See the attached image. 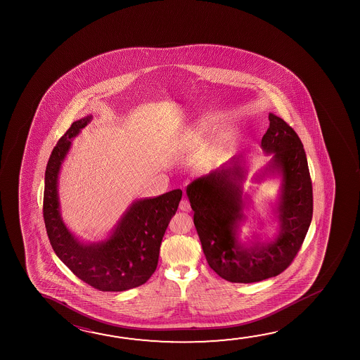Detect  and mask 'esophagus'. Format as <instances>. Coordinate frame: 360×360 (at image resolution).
I'll return each instance as SVG.
<instances>
[{
  "label": "esophagus",
  "instance_id": "obj_1",
  "mask_svg": "<svg viewBox=\"0 0 360 360\" xmlns=\"http://www.w3.org/2000/svg\"><path fill=\"white\" fill-rule=\"evenodd\" d=\"M179 210L183 211V212H189V211H191V203H189L188 200H186V198H183V200L179 202Z\"/></svg>",
  "mask_w": 360,
  "mask_h": 360
}]
</instances>
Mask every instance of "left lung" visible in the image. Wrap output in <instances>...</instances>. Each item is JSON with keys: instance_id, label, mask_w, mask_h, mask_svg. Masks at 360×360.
<instances>
[{"instance_id": "8db88e82", "label": "left lung", "mask_w": 360, "mask_h": 360, "mask_svg": "<svg viewBox=\"0 0 360 360\" xmlns=\"http://www.w3.org/2000/svg\"><path fill=\"white\" fill-rule=\"evenodd\" d=\"M270 127L261 147L272 158L259 179L281 177L276 206L280 231L272 241L238 240L245 221L242 182L246 178L242 155L187 186L193 222L207 262L218 276L230 283H250L277 276L289 267L307 236L312 218L311 178L300 138L283 119L269 114Z\"/></svg>"}]
</instances>
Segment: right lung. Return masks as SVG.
<instances>
[{
    "instance_id": "add662e5",
    "label": "right lung",
    "mask_w": 360,
    "mask_h": 360,
    "mask_svg": "<svg viewBox=\"0 0 360 360\" xmlns=\"http://www.w3.org/2000/svg\"><path fill=\"white\" fill-rule=\"evenodd\" d=\"M91 118L88 115L71 124L51 152L45 172L44 221L55 254L75 276L101 291H125L147 283L155 271L162 238L182 191L134 200L104 241L84 243L74 236L60 213L58 177L72 138Z\"/></svg>"
}]
</instances>
